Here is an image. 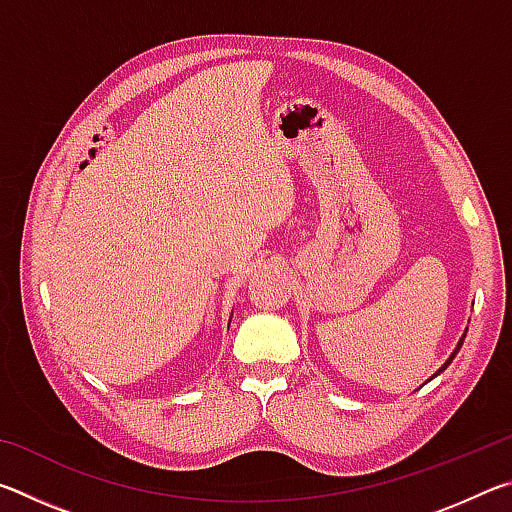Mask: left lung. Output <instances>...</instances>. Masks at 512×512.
Instances as JSON below:
<instances>
[{
  "label": "left lung",
  "mask_w": 512,
  "mask_h": 512,
  "mask_svg": "<svg viewBox=\"0 0 512 512\" xmlns=\"http://www.w3.org/2000/svg\"><path fill=\"white\" fill-rule=\"evenodd\" d=\"M463 341H465V334H463V339H461V341H458V345H456V350H454V352H452V357H449V359H447V361H445V366H443V368H440V370H438V372H436V375H440V372H443V370H445V368H447V366H449V363H452V359H454V357H456V354H458V350H461V345H463ZM436 375H433V377H436Z\"/></svg>",
  "instance_id": "obj_1"
}]
</instances>
